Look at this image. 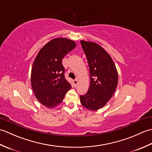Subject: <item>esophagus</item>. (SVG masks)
Returning <instances> with one entry per match:
<instances>
[{"instance_id": "esophagus-1", "label": "esophagus", "mask_w": 152, "mask_h": 152, "mask_svg": "<svg viewBox=\"0 0 152 152\" xmlns=\"http://www.w3.org/2000/svg\"><path fill=\"white\" fill-rule=\"evenodd\" d=\"M73 83H74V86H75V87H76V86H77V85H78V80H77V79H76V80H73Z\"/></svg>"}]
</instances>
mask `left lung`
<instances>
[{
    "label": "left lung",
    "instance_id": "left-lung-1",
    "mask_svg": "<svg viewBox=\"0 0 152 152\" xmlns=\"http://www.w3.org/2000/svg\"><path fill=\"white\" fill-rule=\"evenodd\" d=\"M88 60L90 86L86 95H80L83 106L95 111L103 107L117 88L118 75L111 57L99 46L92 42L80 41Z\"/></svg>",
    "mask_w": 152,
    "mask_h": 152
}]
</instances>
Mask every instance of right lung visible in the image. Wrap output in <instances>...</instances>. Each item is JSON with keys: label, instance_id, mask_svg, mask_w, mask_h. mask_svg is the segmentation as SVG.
Instances as JSON below:
<instances>
[{"label": "right lung", "instance_id": "add662e5", "mask_svg": "<svg viewBox=\"0 0 152 152\" xmlns=\"http://www.w3.org/2000/svg\"><path fill=\"white\" fill-rule=\"evenodd\" d=\"M76 47L73 40L57 38L39 51L31 71V86L38 101L47 108L63 101L71 85L64 77L62 59Z\"/></svg>", "mask_w": 152, "mask_h": 152}]
</instances>
